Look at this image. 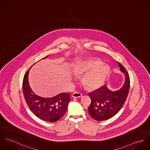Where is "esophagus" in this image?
Segmentation results:
<instances>
[{"label": "esophagus", "instance_id": "esophagus-1", "mask_svg": "<svg viewBox=\"0 0 150 150\" xmlns=\"http://www.w3.org/2000/svg\"><path fill=\"white\" fill-rule=\"evenodd\" d=\"M72 96H73V98H81L82 96V93H80V92H76L73 93Z\"/></svg>", "mask_w": 150, "mask_h": 150}]
</instances>
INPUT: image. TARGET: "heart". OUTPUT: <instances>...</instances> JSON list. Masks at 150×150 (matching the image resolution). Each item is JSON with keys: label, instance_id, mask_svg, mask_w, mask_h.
I'll return each instance as SVG.
<instances>
[{"label": "heart", "instance_id": "b5f03b06", "mask_svg": "<svg viewBox=\"0 0 150 150\" xmlns=\"http://www.w3.org/2000/svg\"><path fill=\"white\" fill-rule=\"evenodd\" d=\"M110 69L105 64L96 59H89L81 62L74 70L77 76L85 74L82 83L89 89H96L103 85Z\"/></svg>", "mask_w": 150, "mask_h": 150}]
</instances>
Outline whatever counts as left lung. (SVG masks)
<instances>
[{
    "label": "left lung",
    "instance_id": "obj_1",
    "mask_svg": "<svg viewBox=\"0 0 150 150\" xmlns=\"http://www.w3.org/2000/svg\"><path fill=\"white\" fill-rule=\"evenodd\" d=\"M121 71L125 76L124 86L112 91L106 85L89 93L91 103L88 109L91 117L99 121L106 120L114 116L124 105L130 88V79L126 69L118 62Z\"/></svg>",
    "mask_w": 150,
    "mask_h": 150
}]
</instances>
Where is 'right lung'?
<instances>
[{
    "label": "right lung",
    "mask_w": 150,
    "mask_h": 150,
    "mask_svg": "<svg viewBox=\"0 0 150 150\" xmlns=\"http://www.w3.org/2000/svg\"><path fill=\"white\" fill-rule=\"evenodd\" d=\"M30 68L25 73L22 83L25 101L30 110L40 119L50 122L57 121L66 112L70 100V93H61L50 98H44L36 95L31 89L28 82V73Z\"/></svg>",
    "instance_id": "obj_1"
}]
</instances>
